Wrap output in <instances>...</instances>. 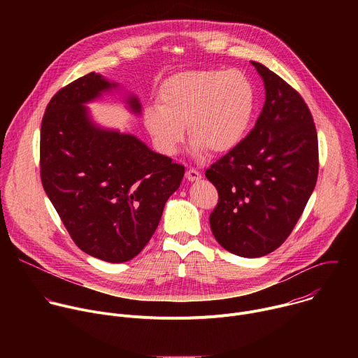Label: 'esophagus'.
I'll return each mask as SVG.
<instances>
[{
    "label": "esophagus",
    "instance_id": "34e87169",
    "mask_svg": "<svg viewBox=\"0 0 358 358\" xmlns=\"http://www.w3.org/2000/svg\"><path fill=\"white\" fill-rule=\"evenodd\" d=\"M185 178H187L188 181H198V180L201 178V173L196 171V170H194V169H188V170L185 171Z\"/></svg>",
    "mask_w": 358,
    "mask_h": 358
}]
</instances>
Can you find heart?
Returning <instances> with one entry per match:
<instances>
[{"label":"heart","instance_id":"heart-1","mask_svg":"<svg viewBox=\"0 0 358 358\" xmlns=\"http://www.w3.org/2000/svg\"><path fill=\"white\" fill-rule=\"evenodd\" d=\"M255 103L253 85L238 71H188L163 83L159 108L144 112V123L166 155L177 150L184 127L195 151L224 155L245 137Z\"/></svg>","mask_w":358,"mask_h":358}]
</instances>
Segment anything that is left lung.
<instances>
[{
  "label": "left lung",
  "instance_id": "8db88e82",
  "mask_svg": "<svg viewBox=\"0 0 358 358\" xmlns=\"http://www.w3.org/2000/svg\"><path fill=\"white\" fill-rule=\"evenodd\" d=\"M266 100L248 136L206 171L218 191L211 231L228 252L259 258L278 249L299 221L319 174L313 116L300 93L252 62Z\"/></svg>",
  "mask_w": 358,
  "mask_h": 358
}]
</instances>
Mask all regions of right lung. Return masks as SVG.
<instances>
[{
  "label": "right lung",
  "mask_w": 358,
  "mask_h": 358,
  "mask_svg": "<svg viewBox=\"0 0 358 358\" xmlns=\"http://www.w3.org/2000/svg\"><path fill=\"white\" fill-rule=\"evenodd\" d=\"M115 86L90 72L59 89L41 123L39 171L71 238L92 257L133 259L157 229L184 166L130 134L94 127L83 103ZM129 103L140 112L136 97Z\"/></svg>",
  "instance_id": "1"
}]
</instances>
